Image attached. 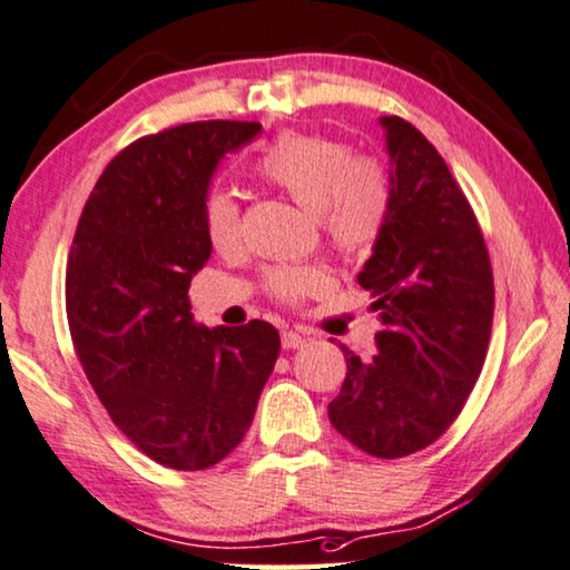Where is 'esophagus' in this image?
Returning <instances> with one entry per match:
<instances>
[{"instance_id":"obj_1","label":"esophagus","mask_w":570,"mask_h":570,"mask_svg":"<svg viewBox=\"0 0 570 570\" xmlns=\"http://www.w3.org/2000/svg\"><path fill=\"white\" fill-rule=\"evenodd\" d=\"M304 343H307V335L299 333V330H286V333L282 335V345L286 347V351H294V347H302Z\"/></svg>"}]
</instances>
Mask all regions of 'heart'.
I'll list each match as a JSON object with an SVG mask.
<instances>
[{"label":"heart","instance_id":"heart-1","mask_svg":"<svg viewBox=\"0 0 570 570\" xmlns=\"http://www.w3.org/2000/svg\"><path fill=\"white\" fill-rule=\"evenodd\" d=\"M256 174L317 217L333 248L347 258L368 256L392 219L394 176L386 160L353 153L351 142L330 135L284 132L256 160ZM202 219L215 250L230 253L243 243L240 207L233 194H207ZM266 284L278 302L299 304L327 292L333 278L327 268L304 263L271 268Z\"/></svg>","mask_w":570,"mask_h":570}]
</instances>
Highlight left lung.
Masks as SVG:
<instances>
[{
  "instance_id": "8db88e82",
  "label": "left lung",
  "mask_w": 570,
  "mask_h": 570,
  "mask_svg": "<svg viewBox=\"0 0 570 570\" xmlns=\"http://www.w3.org/2000/svg\"><path fill=\"white\" fill-rule=\"evenodd\" d=\"M394 209L358 274L379 312V353L343 345L347 373L333 428L363 453L404 458L461 414L487 361L494 276L479 219L435 146L402 117H381Z\"/></svg>"
}]
</instances>
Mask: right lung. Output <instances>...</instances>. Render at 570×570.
Masks as SVG:
<instances>
[{"mask_svg":"<svg viewBox=\"0 0 570 570\" xmlns=\"http://www.w3.org/2000/svg\"><path fill=\"white\" fill-rule=\"evenodd\" d=\"M258 132L209 120L130 142L99 176L68 253L66 314L83 373L117 428L176 471L233 453L282 347L268 322L209 330L189 304L212 253V174Z\"/></svg>","mask_w":570,"mask_h":570,"instance_id":"add662e5","label":"right lung"}]
</instances>
